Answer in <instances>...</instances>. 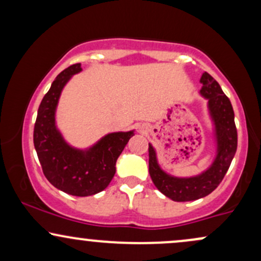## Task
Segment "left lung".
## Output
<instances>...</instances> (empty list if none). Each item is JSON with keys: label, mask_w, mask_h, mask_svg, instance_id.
<instances>
[{"label": "left lung", "mask_w": 261, "mask_h": 261, "mask_svg": "<svg viewBox=\"0 0 261 261\" xmlns=\"http://www.w3.org/2000/svg\"><path fill=\"white\" fill-rule=\"evenodd\" d=\"M201 95L208 100V110L215 124L217 155L207 170L191 178H176L167 174L157 163L155 151L148 145V170L155 188L174 201H193L208 195L216 189L228 170L237 151V127L232 104L211 74L202 73Z\"/></svg>", "instance_id": "1"}]
</instances>
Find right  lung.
I'll list each match as a JSON object with an SVG mask.
<instances>
[{
  "mask_svg": "<svg viewBox=\"0 0 261 261\" xmlns=\"http://www.w3.org/2000/svg\"><path fill=\"white\" fill-rule=\"evenodd\" d=\"M81 70V64L71 65L54 81L39 106L33 140L47 180L66 194L89 196L100 193L112 181L116 160L134 131L108 134L87 151L65 142L55 125L56 106L62 88Z\"/></svg>",
  "mask_w": 261,
  "mask_h": 261,
  "instance_id": "obj_1",
  "label": "right lung"
}]
</instances>
